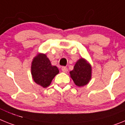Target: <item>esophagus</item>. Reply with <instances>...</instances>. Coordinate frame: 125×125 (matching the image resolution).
<instances>
[{"mask_svg": "<svg viewBox=\"0 0 125 125\" xmlns=\"http://www.w3.org/2000/svg\"><path fill=\"white\" fill-rule=\"evenodd\" d=\"M61 70L63 71L64 73H67V72H68V68H67L66 67H65V66L62 67Z\"/></svg>", "mask_w": 125, "mask_h": 125, "instance_id": "34e87169", "label": "esophagus"}]
</instances>
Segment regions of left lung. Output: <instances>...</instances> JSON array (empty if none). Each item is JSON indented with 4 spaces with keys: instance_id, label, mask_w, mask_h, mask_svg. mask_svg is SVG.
<instances>
[{
    "instance_id": "left-lung-1",
    "label": "left lung",
    "mask_w": 125,
    "mask_h": 125,
    "mask_svg": "<svg viewBox=\"0 0 125 125\" xmlns=\"http://www.w3.org/2000/svg\"><path fill=\"white\" fill-rule=\"evenodd\" d=\"M71 78L78 87H83L88 83L92 77V67L83 58L80 59L70 72Z\"/></svg>"
}]
</instances>
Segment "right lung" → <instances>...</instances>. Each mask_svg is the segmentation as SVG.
I'll use <instances>...</instances> for the list:
<instances>
[{"mask_svg":"<svg viewBox=\"0 0 125 125\" xmlns=\"http://www.w3.org/2000/svg\"><path fill=\"white\" fill-rule=\"evenodd\" d=\"M34 82L43 88L49 86L51 82L59 72L55 66H52L47 55L38 54L33 59L31 67Z\"/></svg>","mask_w":125,"mask_h":125,"instance_id":"add662e5","label":"right lung"}]
</instances>
